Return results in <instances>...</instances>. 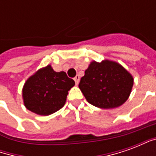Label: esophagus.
<instances>
[{
  "instance_id": "obj_1",
  "label": "esophagus",
  "mask_w": 156,
  "mask_h": 156,
  "mask_svg": "<svg viewBox=\"0 0 156 156\" xmlns=\"http://www.w3.org/2000/svg\"><path fill=\"white\" fill-rule=\"evenodd\" d=\"M79 79H80L79 75H76V76L74 77V81H75V83H76V84H78V83H79Z\"/></svg>"
}]
</instances>
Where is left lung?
<instances>
[{"label":"left lung","instance_id":"8db88e82","mask_svg":"<svg viewBox=\"0 0 156 156\" xmlns=\"http://www.w3.org/2000/svg\"><path fill=\"white\" fill-rule=\"evenodd\" d=\"M133 78L121 65L105 60L92 62L78 87L89 104L102 108H116L130 94Z\"/></svg>","mask_w":156,"mask_h":156}]
</instances>
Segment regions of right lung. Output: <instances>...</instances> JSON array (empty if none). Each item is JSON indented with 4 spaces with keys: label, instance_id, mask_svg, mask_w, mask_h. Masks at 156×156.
I'll list each match as a JSON object with an SVG mask.
<instances>
[{
    "label": "right lung",
    "instance_id": "1",
    "mask_svg": "<svg viewBox=\"0 0 156 156\" xmlns=\"http://www.w3.org/2000/svg\"><path fill=\"white\" fill-rule=\"evenodd\" d=\"M74 84L65 72H55L48 65L26 82L22 90L24 105L37 115H51L63 107L68 90Z\"/></svg>",
    "mask_w": 156,
    "mask_h": 156
}]
</instances>
